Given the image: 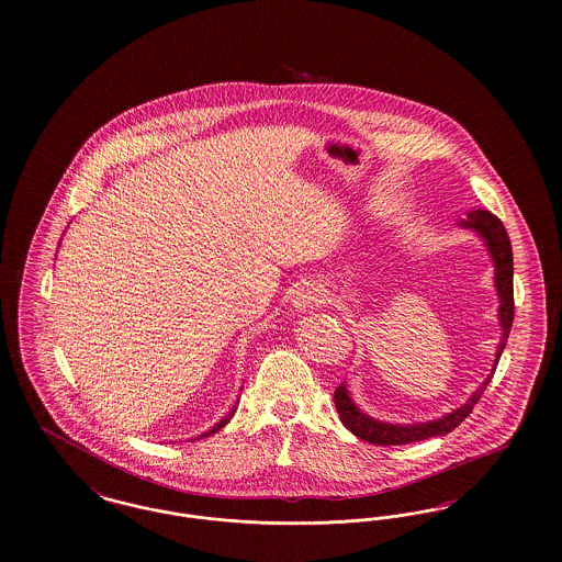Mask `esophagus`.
Instances as JSON below:
<instances>
[{
	"label": "esophagus",
	"mask_w": 562,
	"mask_h": 562,
	"mask_svg": "<svg viewBox=\"0 0 562 562\" xmlns=\"http://www.w3.org/2000/svg\"><path fill=\"white\" fill-rule=\"evenodd\" d=\"M293 307L296 312H305L322 301V291L314 282H303L293 293Z\"/></svg>",
	"instance_id": "esophagus-1"
}]
</instances>
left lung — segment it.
I'll list each match as a JSON object with an SVG mask.
<instances>
[{
  "label": "left lung",
  "mask_w": 562,
  "mask_h": 562,
  "mask_svg": "<svg viewBox=\"0 0 562 562\" xmlns=\"http://www.w3.org/2000/svg\"><path fill=\"white\" fill-rule=\"evenodd\" d=\"M459 225L465 229H472L481 236L491 259H493V268H495V291L499 296V326H502V341L497 344V353L493 360V371L481 383V387L468 398L465 404H461L459 408H453L451 413L431 419V422H422V424H390V422H381L374 419L371 415L362 413L356 402L349 396L348 385L341 383L335 390V406L337 413L341 417V424L358 438L373 442L379 447H390V445H408V442H419V440H428L434 436H445L449 431H453L474 408V404L481 401L482 392L486 390V385L491 383V376L497 369V362L502 358V351L506 348V341L509 337V328L514 322V259H512V244H509L508 232L504 227V223L488 211H470L465 214V218H459Z\"/></svg>",
  "instance_id": "1"
}]
</instances>
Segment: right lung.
<instances>
[{"label":"right lung","instance_id":"add662e5","mask_svg":"<svg viewBox=\"0 0 562 562\" xmlns=\"http://www.w3.org/2000/svg\"><path fill=\"white\" fill-rule=\"evenodd\" d=\"M234 413H236V404H234V408L218 422V424H214L213 428L209 429V431H204V434H200V438H204V436H211V434H214V431H218V429L223 428V426H227V422L234 417ZM198 438V440H200Z\"/></svg>","mask_w":562,"mask_h":562}]
</instances>
